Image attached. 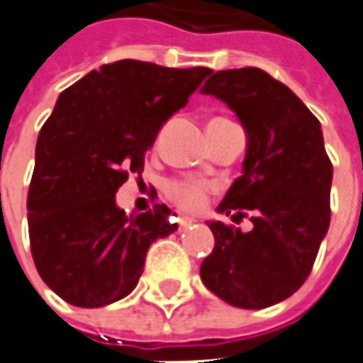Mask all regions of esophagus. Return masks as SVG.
Segmentation results:
<instances>
[{"mask_svg": "<svg viewBox=\"0 0 363 363\" xmlns=\"http://www.w3.org/2000/svg\"><path fill=\"white\" fill-rule=\"evenodd\" d=\"M196 223V220H192V218H181V220H179V230H186V228H189V226H192V224Z\"/></svg>", "mask_w": 363, "mask_h": 363, "instance_id": "34e87169", "label": "esophagus"}]
</instances>
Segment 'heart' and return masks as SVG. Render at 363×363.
Masks as SVG:
<instances>
[{
  "label": "heart",
  "mask_w": 363,
  "mask_h": 363,
  "mask_svg": "<svg viewBox=\"0 0 363 363\" xmlns=\"http://www.w3.org/2000/svg\"><path fill=\"white\" fill-rule=\"evenodd\" d=\"M167 196L184 213H201L208 202L211 186L201 181H171L167 184Z\"/></svg>",
  "instance_id": "obj_1"
}]
</instances>
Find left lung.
<instances>
[{"label":"left lung","instance_id":"obj_1","mask_svg":"<svg viewBox=\"0 0 363 363\" xmlns=\"http://www.w3.org/2000/svg\"><path fill=\"white\" fill-rule=\"evenodd\" d=\"M202 95L226 103L242 123V174L218 213L252 230L208 220L214 248L201 264L204 286L236 308L260 310L294 294L310 274L330 226L332 162L320 121L284 83L256 67L216 71Z\"/></svg>","mask_w":363,"mask_h":363}]
</instances>
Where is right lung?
<instances>
[{"label": "right lung", "instance_id": "right-lung-1", "mask_svg": "<svg viewBox=\"0 0 363 363\" xmlns=\"http://www.w3.org/2000/svg\"><path fill=\"white\" fill-rule=\"evenodd\" d=\"M206 75L123 59L59 95L37 139L27 220L37 272L65 302L101 308L130 294L150 244L179 228L164 204L127 216L115 194Z\"/></svg>", "mask_w": 363, "mask_h": 363}]
</instances>
